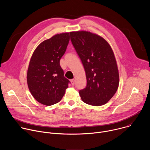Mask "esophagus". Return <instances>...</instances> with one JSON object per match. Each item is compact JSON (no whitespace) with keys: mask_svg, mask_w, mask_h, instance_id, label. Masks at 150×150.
I'll list each match as a JSON object with an SVG mask.
<instances>
[{"mask_svg":"<svg viewBox=\"0 0 150 150\" xmlns=\"http://www.w3.org/2000/svg\"><path fill=\"white\" fill-rule=\"evenodd\" d=\"M71 83H72V85H74L75 84V79H71Z\"/></svg>","mask_w":150,"mask_h":150,"instance_id":"obj_1","label":"esophagus"}]
</instances>
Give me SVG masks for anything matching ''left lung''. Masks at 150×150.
<instances>
[{"mask_svg": "<svg viewBox=\"0 0 150 150\" xmlns=\"http://www.w3.org/2000/svg\"><path fill=\"white\" fill-rule=\"evenodd\" d=\"M70 35L86 74V87L79 91L82 100L94 106L105 104L115 94L119 82L111 47L101 37L90 32H71Z\"/></svg>", "mask_w": 150, "mask_h": 150, "instance_id": "1", "label": "left lung"}]
</instances>
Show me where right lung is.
Returning <instances> with one entry per match:
<instances>
[{
  "mask_svg": "<svg viewBox=\"0 0 150 150\" xmlns=\"http://www.w3.org/2000/svg\"><path fill=\"white\" fill-rule=\"evenodd\" d=\"M70 33L56 34L42 41L31 58L28 86L33 96L41 104L52 105L59 102L71 83L64 76L60 65V60L69 44Z\"/></svg>",
  "mask_w": 150,
  "mask_h": 150,
  "instance_id": "obj_1",
  "label": "right lung"
}]
</instances>
